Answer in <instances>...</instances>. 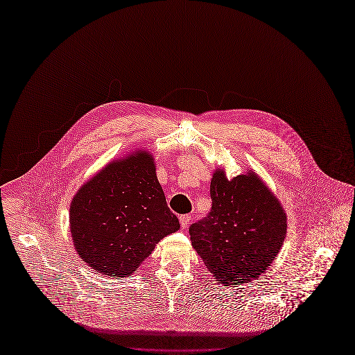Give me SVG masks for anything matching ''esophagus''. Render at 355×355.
Masks as SVG:
<instances>
[{"instance_id": "1", "label": "esophagus", "mask_w": 355, "mask_h": 355, "mask_svg": "<svg viewBox=\"0 0 355 355\" xmlns=\"http://www.w3.org/2000/svg\"><path fill=\"white\" fill-rule=\"evenodd\" d=\"M190 220H191V216H190V215H182V216L179 218V222H180L182 229H186V227L189 226Z\"/></svg>"}]
</instances>
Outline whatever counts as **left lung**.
Returning <instances> with one entry per match:
<instances>
[{"label":"left lung","instance_id":"8db88e82","mask_svg":"<svg viewBox=\"0 0 355 355\" xmlns=\"http://www.w3.org/2000/svg\"><path fill=\"white\" fill-rule=\"evenodd\" d=\"M209 214L189 229L194 250L225 286L258 279L279 254L286 237V212L250 171L229 180L216 169Z\"/></svg>","mask_w":355,"mask_h":355}]
</instances>
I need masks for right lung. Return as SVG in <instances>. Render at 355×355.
Listing matches in <instances>:
<instances>
[{
  "label": "right lung",
  "mask_w": 355,
  "mask_h": 355,
  "mask_svg": "<svg viewBox=\"0 0 355 355\" xmlns=\"http://www.w3.org/2000/svg\"><path fill=\"white\" fill-rule=\"evenodd\" d=\"M79 257L101 275L125 277L165 236L179 230L146 150L110 162L76 193L69 209Z\"/></svg>",
  "instance_id": "add662e5"
}]
</instances>
